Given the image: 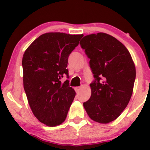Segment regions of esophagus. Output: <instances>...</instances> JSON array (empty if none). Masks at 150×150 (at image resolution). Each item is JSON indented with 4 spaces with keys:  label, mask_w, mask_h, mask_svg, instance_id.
Returning a JSON list of instances; mask_svg holds the SVG:
<instances>
[{
    "label": "esophagus",
    "mask_w": 150,
    "mask_h": 150,
    "mask_svg": "<svg viewBox=\"0 0 150 150\" xmlns=\"http://www.w3.org/2000/svg\"><path fill=\"white\" fill-rule=\"evenodd\" d=\"M75 91H76L77 93H79V92H80V89H81V87H75Z\"/></svg>",
    "instance_id": "1"
}]
</instances>
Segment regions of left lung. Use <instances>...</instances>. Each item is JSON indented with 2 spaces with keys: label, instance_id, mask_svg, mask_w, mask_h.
I'll return each instance as SVG.
<instances>
[{
  "label": "left lung",
  "instance_id": "left-lung-1",
  "mask_svg": "<svg viewBox=\"0 0 150 150\" xmlns=\"http://www.w3.org/2000/svg\"><path fill=\"white\" fill-rule=\"evenodd\" d=\"M80 44L90 59L95 78L84 108L91 119L106 124L116 120L130 101L136 76L135 63L126 47L108 34L85 36Z\"/></svg>",
  "mask_w": 150,
  "mask_h": 150
}]
</instances>
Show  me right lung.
<instances>
[{
    "label": "right lung",
    "instance_id": "1",
    "mask_svg": "<svg viewBox=\"0 0 150 150\" xmlns=\"http://www.w3.org/2000/svg\"><path fill=\"white\" fill-rule=\"evenodd\" d=\"M83 34L49 32L42 34L26 49L22 57L23 85L34 116L47 126L65 121L75 97L69 87L68 56Z\"/></svg>",
    "mask_w": 150,
    "mask_h": 150
}]
</instances>
